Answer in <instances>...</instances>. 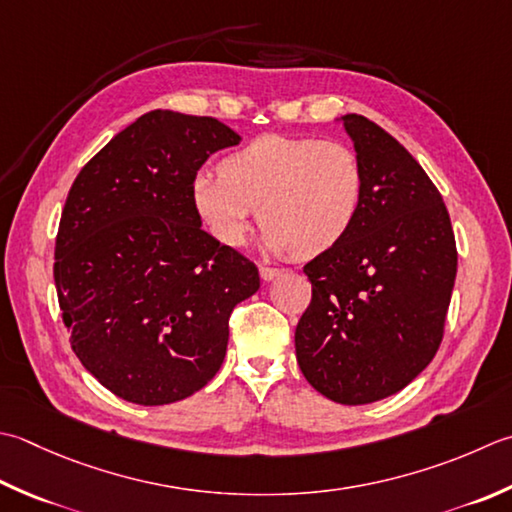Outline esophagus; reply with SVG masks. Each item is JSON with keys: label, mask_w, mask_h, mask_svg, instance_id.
I'll return each instance as SVG.
<instances>
[{"label": "esophagus", "mask_w": 512, "mask_h": 512, "mask_svg": "<svg viewBox=\"0 0 512 512\" xmlns=\"http://www.w3.org/2000/svg\"><path fill=\"white\" fill-rule=\"evenodd\" d=\"M279 273H282V268H275V266H266L262 264L259 266V275H262L264 282H270V279H275Z\"/></svg>", "instance_id": "obj_1"}]
</instances>
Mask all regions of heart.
Returning <instances> with one entry per match:
<instances>
[{"label": "heart", "instance_id": "1", "mask_svg": "<svg viewBox=\"0 0 512 512\" xmlns=\"http://www.w3.org/2000/svg\"><path fill=\"white\" fill-rule=\"evenodd\" d=\"M364 190V168L350 146L266 133L226 155L219 175L199 170L190 202L219 244H242L259 208L268 250L313 257L355 228Z\"/></svg>", "mask_w": 512, "mask_h": 512}]
</instances>
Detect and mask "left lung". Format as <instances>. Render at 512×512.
I'll return each mask as SVG.
<instances>
[{"label":"left lung","instance_id":"obj_1","mask_svg":"<svg viewBox=\"0 0 512 512\" xmlns=\"http://www.w3.org/2000/svg\"><path fill=\"white\" fill-rule=\"evenodd\" d=\"M364 168L348 237L304 266L313 297L295 328L308 384L337 404H370L408 386L442 344L457 246L437 186L364 115H344Z\"/></svg>","mask_w":512,"mask_h":512}]
</instances>
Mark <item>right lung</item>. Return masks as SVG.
Instances as JSON below:
<instances>
[{
    "mask_svg": "<svg viewBox=\"0 0 512 512\" xmlns=\"http://www.w3.org/2000/svg\"><path fill=\"white\" fill-rule=\"evenodd\" d=\"M239 135L215 117L150 110L79 170L55 239L70 348L110 393L179 402L224 362L233 308L257 266L202 230L190 184Z\"/></svg>",
    "mask_w": 512,
    "mask_h": 512,
    "instance_id": "add662e5",
    "label": "right lung"
}]
</instances>
